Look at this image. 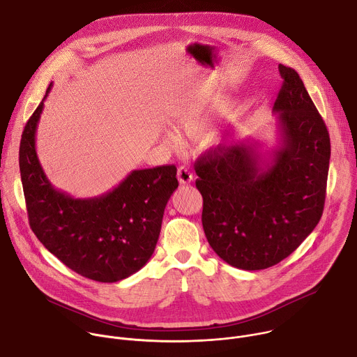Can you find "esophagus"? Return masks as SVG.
Wrapping results in <instances>:
<instances>
[{"label":"esophagus","instance_id":"34e87169","mask_svg":"<svg viewBox=\"0 0 357 357\" xmlns=\"http://www.w3.org/2000/svg\"><path fill=\"white\" fill-rule=\"evenodd\" d=\"M178 181L181 183H190L193 181V174L190 172L189 168L179 167L178 168Z\"/></svg>","mask_w":357,"mask_h":357}]
</instances>
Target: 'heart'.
Wrapping results in <instances>:
<instances>
[{"instance_id":"b5f03b06","label":"heart","mask_w":357,"mask_h":357,"mask_svg":"<svg viewBox=\"0 0 357 357\" xmlns=\"http://www.w3.org/2000/svg\"><path fill=\"white\" fill-rule=\"evenodd\" d=\"M209 121H211V113L205 109H190L176 117L178 130L190 137L199 135L205 131ZM167 137L172 142L178 141V134L174 130L167 131Z\"/></svg>"}]
</instances>
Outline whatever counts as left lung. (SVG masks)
<instances>
[{"instance_id": "1", "label": "left lung", "mask_w": 357, "mask_h": 357, "mask_svg": "<svg viewBox=\"0 0 357 357\" xmlns=\"http://www.w3.org/2000/svg\"><path fill=\"white\" fill-rule=\"evenodd\" d=\"M278 70L284 82L273 112L281 137L270 162L256 142L218 145L195 162L206 238L222 260L248 271L287 259L325 206L328 128L299 75L284 65Z\"/></svg>"}]
</instances>
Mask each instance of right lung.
Instances as JSON below:
<instances>
[{
	"label": "right lung",
	"mask_w": 357,
	"mask_h": 357,
	"mask_svg": "<svg viewBox=\"0 0 357 357\" xmlns=\"http://www.w3.org/2000/svg\"><path fill=\"white\" fill-rule=\"evenodd\" d=\"M43 100L28 120L20 145L29 226L75 273L98 282L124 280L142 268L155 250L165 206L178 188L176 167L132 171L113 190L91 199H75L55 189L35 149Z\"/></svg>",
	"instance_id": "1"
}]
</instances>
